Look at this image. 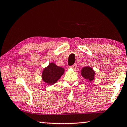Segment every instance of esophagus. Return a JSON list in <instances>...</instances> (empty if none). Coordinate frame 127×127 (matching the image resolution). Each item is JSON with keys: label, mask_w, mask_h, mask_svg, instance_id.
Here are the masks:
<instances>
[{"label": "esophagus", "mask_w": 127, "mask_h": 127, "mask_svg": "<svg viewBox=\"0 0 127 127\" xmlns=\"http://www.w3.org/2000/svg\"><path fill=\"white\" fill-rule=\"evenodd\" d=\"M70 67H71V68H73V69H75L76 67H77V64H74L73 65H72L71 66H70Z\"/></svg>", "instance_id": "esophagus-1"}]
</instances>
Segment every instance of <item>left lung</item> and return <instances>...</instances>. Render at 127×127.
Returning a JSON list of instances; mask_svg holds the SVG:
<instances>
[{
    "label": "left lung",
    "mask_w": 127,
    "mask_h": 127,
    "mask_svg": "<svg viewBox=\"0 0 127 127\" xmlns=\"http://www.w3.org/2000/svg\"><path fill=\"white\" fill-rule=\"evenodd\" d=\"M81 74L85 79H89L90 81H91L94 78L95 71L91 69L90 67H83L81 71Z\"/></svg>",
    "instance_id": "8db88e82"
}]
</instances>
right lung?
<instances>
[{"label": "right lung", "instance_id": "obj_1", "mask_svg": "<svg viewBox=\"0 0 127 127\" xmlns=\"http://www.w3.org/2000/svg\"><path fill=\"white\" fill-rule=\"evenodd\" d=\"M64 73L63 68L57 66L54 63H51L42 72V79L49 85H53L57 82Z\"/></svg>", "mask_w": 127, "mask_h": 127}]
</instances>
